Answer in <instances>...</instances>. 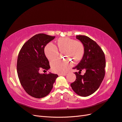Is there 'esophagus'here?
Returning <instances> with one entry per match:
<instances>
[{
	"label": "esophagus",
	"instance_id": "obj_1",
	"mask_svg": "<svg viewBox=\"0 0 122 122\" xmlns=\"http://www.w3.org/2000/svg\"><path fill=\"white\" fill-rule=\"evenodd\" d=\"M58 75H59V76H60V75L66 76V73H63V74H58Z\"/></svg>",
	"mask_w": 122,
	"mask_h": 122
}]
</instances>
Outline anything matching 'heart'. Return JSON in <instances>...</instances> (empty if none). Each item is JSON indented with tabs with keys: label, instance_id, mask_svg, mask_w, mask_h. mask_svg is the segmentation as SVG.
Listing matches in <instances>:
<instances>
[{
	"label": "heart",
	"instance_id": "1",
	"mask_svg": "<svg viewBox=\"0 0 122 122\" xmlns=\"http://www.w3.org/2000/svg\"><path fill=\"white\" fill-rule=\"evenodd\" d=\"M59 52L62 56H67L74 63H77L83 58L85 53L84 44L69 37H62L56 41V46L52 43L47 44L44 48V53L48 60L51 61L58 56ZM72 66V62L68 60H56L51 62V67L56 73L63 74Z\"/></svg>",
	"mask_w": 122,
	"mask_h": 122
}]
</instances>
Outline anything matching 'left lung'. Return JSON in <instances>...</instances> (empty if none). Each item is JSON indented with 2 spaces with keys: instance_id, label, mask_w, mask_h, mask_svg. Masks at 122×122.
<instances>
[{
  "instance_id": "left-lung-1",
  "label": "left lung",
  "mask_w": 122,
  "mask_h": 122,
  "mask_svg": "<svg viewBox=\"0 0 122 122\" xmlns=\"http://www.w3.org/2000/svg\"><path fill=\"white\" fill-rule=\"evenodd\" d=\"M76 38L84 44L85 53L80 63L73 69L79 70V72L85 69L86 72L84 75L75 72L76 80L71 84V86L78 95L87 97L99 88L103 80L105 75V56L100 46L88 37L77 35Z\"/></svg>"
}]
</instances>
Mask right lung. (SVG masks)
Here are the masks:
<instances>
[{
  "label": "right lung",
  "mask_w": 122,
  "mask_h": 122,
  "mask_svg": "<svg viewBox=\"0 0 122 122\" xmlns=\"http://www.w3.org/2000/svg\"><path fill=\"white\" fill-rule=\"evenodd\" d=\"M55 36L38 34L29 39L20 51L17 60V73L21 85L32 97L41 98L50 92L57 74H40L39 71L49 70V61L44 53L46 45Z\"/></svg>",
  "instance_id": "add662e5"
}]
</instances>
